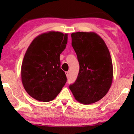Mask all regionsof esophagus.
I'll return each instance as SVG.
<instances>
[{
    "label": "esophagus",
    "instance_id": "obj_1",
    "mask_svg": "<svg viewBox=\"0 0 134 134\" xmlns=\"http://www.w3.org/2000/svg\"><path fill=\"white\" fill-rule=\"evenodd\" d=\"M65 74H66L67 77L69 78V71H65Z\"/></svg>",
    "mask_w": 134,
    "mask_h": 134
}]
</instances>
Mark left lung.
<instances>
[{"label":"left lung","mask_w":134,"mask_h":134,"mask_svg":"<svg viewBox=\"0 0 134 134\" xmlns=\"http://www.w3.org/2000/svg\"><path fill=\"white\" fill-rule=\"evenodd\" d=\"M71 36L80 69L70 89L79 102L85 105L95 103L107 94L112 83L109 51L103 40L95 32H77Z\"/></svg>","instance_id":"obj_1"}]
</instances>
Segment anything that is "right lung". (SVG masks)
Wrapping results in <instances>:
<instances>
[{
	"label": "right lung",
	"instance_id": "1",
	"mask_svg": "<svg viewBox=\"0 0 134 134\" xmlns=\"http://www.w3.org/2000/svg\"><path fill=\"white\" fill-rule=\"evenodd\" d=\"M67 34L49 31L36 37L27 49L21 66L24 89L32 98L47 102L55 98L67 81L60 67Z\"/></svg>",
	"mask_w": 134,
	"mask_h": 134
}]
</instances>
